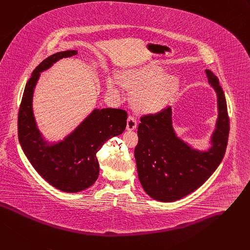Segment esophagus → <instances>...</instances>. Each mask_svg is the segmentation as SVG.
Returning a JSON list of instances; mask_svg holds the SVG:
<instances>
[{"label":"esophagus","instance_id":"34e87169","mask_svg":"<svg viewBox=\"0 0 250 250\" xmlns=\"http://www.w3.org/2000/svg\"><path fill=\"white\" fill-rule=\"evenodd\" d=\"M137 128V121L132 118V116H128L126 121V129L127 130H134Z\"/></svg>","mask_w":250,"mask_h":250}]
</instances>
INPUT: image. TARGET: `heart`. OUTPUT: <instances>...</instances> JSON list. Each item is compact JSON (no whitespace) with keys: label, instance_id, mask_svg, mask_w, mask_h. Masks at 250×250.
Listing matches in <instances>:
<instances>
[{"label":"heart","instance_id":"1","mask_svg":"<svg viewBox=\"0 0 250 250\" xmlns=\"http://www.w3.org/2000/svg\"><path fill=\"white\" fill-rule=\"evenodd\" d=\"M166 68L156 63L127 68L121 72V81L129 90L131 105L140 114H155L167 107L176 97L180 87L177 75L165 73ZM106 88L115 98L123 95V86L114 75L106 78Z\"/></svg>","mask_w":250,"mask_h":250}]
</instances>
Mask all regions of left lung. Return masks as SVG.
<instances>
[{
	"instance_id": "8db88e82",
	"label": "left lung",
	"mask_w": 250,
	"mask_h": 250,
	"mask_svg": "<svg viewBox=\"0 0 250 250\" xmlns=\"http://www.w3.org/2000/svg\"><path fill=\"white\" fill-rule=\"evenodd\" d=\"M209 84L217 95L218 118L205 151L178 137L172 108L141 118L135 148L138 176L145 192L155 200L173 202L202 186L220 165L227 146L229 118L219 79L206 69Z\"/></svg>"
}]
</instances>
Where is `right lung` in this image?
I'll return each mask as SVG.
<instances>
[{
	"label": "right lung",
	"instance_id": "obj_1",
	"mask_svg": "<svg viewBox=\"0 0 250 250\" xmlns=\"http://www.w3.org/2000/svg\"><path fill=\"white\" fill-rule=\"evenodd\" d=\"M77 50L57 52L43 60L28 80L18 115V136L24 154L37 173L56 189L76 193L92 186L99 175L96 153L112 137L122 135L127 114L123 109L94 108L69 135L48 142L38 128L33 95L41 72Z\"/></svg>",
	"mask_w": 250,
	"mask_h": 250
}]
</instances>
